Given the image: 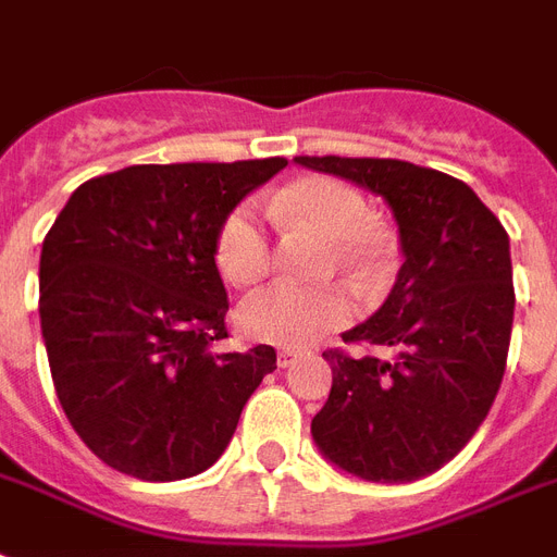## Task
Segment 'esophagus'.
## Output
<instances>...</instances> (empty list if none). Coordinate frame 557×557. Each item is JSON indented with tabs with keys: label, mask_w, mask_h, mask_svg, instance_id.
Masks as SVG:
<instances>
[{
	"label": "esophagus",
	"mask_w": 557,
	"mask_h": 557,
	"mask_svg": "<svg viewBox=\"0 0 557 557\" xmlns=\"http://www.w3.org/2000/svg\"><path fill=\"white\" fill-rule=\"evenodd\" d=\"M300 359V350H295V347H280L277 350V364L280 368H292V364Z\"/></svg>",
	"instance_id": "obj_1"
}]
</instances>
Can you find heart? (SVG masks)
Here are the masks:
<instances>
[{"label": "heart", "instance_id": "b5f03b06", "mask_svg": "<svg viewBox=\"0 0 557 557\" xmlns=\"http://www.w3.org/2000/svg\"><path fill=\"white\" fill-rule=\"evenodd\" d=\"M271 222L280 227L307 224L330 239L326 271H345L356 283H371L388 262V236L371 224V207L354 186L326 175H307L265 201ZM215 265L233 286H250L265 277L271 239L253 201L236 203L219 224ZM242 333L253 342L304 347L342 330L354 318V297L345 286H295L271 283L239 304Z\"/></svg>", "mask_w": 557, "mask_h": 557}]
</instances>
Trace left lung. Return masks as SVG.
<instances>
[{"label": "left lung", "instance_id": "1", "mask_svg": "<svg viewBox=\"0 0 557 557\" xmlns=\"http://www.w3.org/2000/svg\"><path fill=\"white\" fill-rule=\"evenodd\" d=\"M382 195L400 224L392 295L345 345L392 347L394 359L324 350L333 388L312 438L368 482H414L476 435L503 385L515 283L508 233L458 177L382 157H295Z\"/></svg>", "mask_w": 557, "mask_h": 557}]
</instances>
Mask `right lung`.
I'll return each instance as SVG.
<instances>
[{
	"mask_svg": "<svg viewBox=\"0 0 557 557\" xmlns=\"http://www.w3.org/2000/svg\"><path fill=\"white\" fill-rule=\"evenodd\" d=\"M286 157L127 165L81 184L40 253V326L72 430L146 482L201 473L277 368L271 345L215 354L227 292L215 233Z\"/></svg>",
	"mask_w": 557,
	"mask_h": 557,
	"instance_id": "1",
	"label": "right lung"
}]
</instances>
